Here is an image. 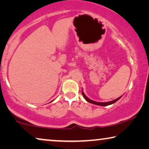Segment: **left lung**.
<instances>
[{"label":"left lung","mask_w":149,"mask_h":149,"mask_svg":"<svg viewBox=\"0 0 149 149\" xmlns=\"http://www.w3.org/2000/svg\"><path fill=\"white\" fill-rule=\"evenodd\" d=\"M82 95H83V96L84 97V98L85 99V100L88 102L91 103V104H95V105L102 106V107H104V106H109V105L113 104L116 102H117V100H119L121 97H121H118V98H117V99L114 100H112V101H110V102H95V101L91 100L88 98V97H87L86 95H85L84 92H83V89H82Z\"/></svg>","instance_id":"obj_1"}]
</instances>
